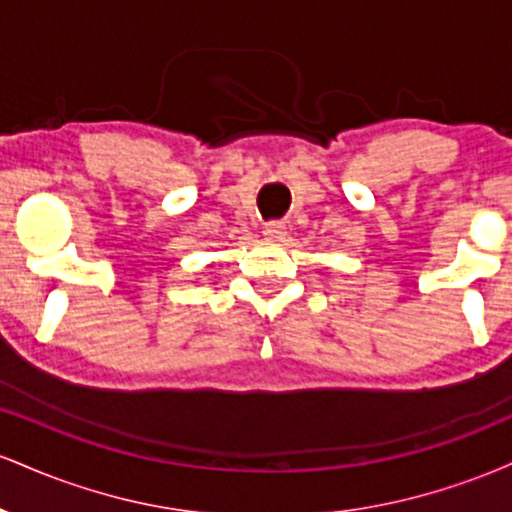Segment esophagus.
<instances>
[{"mask_svg":"<svg viewBox=\"0 0 512 512\" xmlns=\"http://www.w3.org/2000/svg\"><path fill=\"white\" fill-rule=\"evenodd\" d=\"M286 233V226L284 221H267L264 223V236H267L269 240H279L281 236Z\"/></svg>","mask_w":512,"mask_h":512,"instance_id":"34e87169","label":"esophagus"}]
</instances>
